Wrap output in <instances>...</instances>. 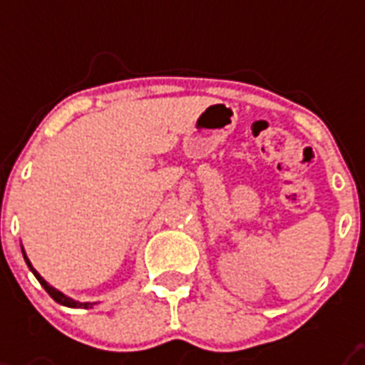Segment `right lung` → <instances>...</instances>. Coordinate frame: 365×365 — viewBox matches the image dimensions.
Listing matches in <instances>:
<instances>
[{
  "mask_svg": "<svg viewBox=\"0 0 365 365\" xmlns=\"http://www.w3.org/2000/svg\"><path fill=\"white\" fill-rule=\"evenodd\" d=\"M22 255H24L26 265L30 267V271L34 272V277H36L37 280H39V284H41L43 288H45V292H47V294L51 295V297H53V299L56 301V303H60V305H64V307H70V309H93V307L96 305V303H81V301L71 299V297H68V295H66V294H62L60 289H56V288H54V286H51V284H48L47 280H45V278H43L41 274H39V272L36 271V269H34V265H31L30 259H28V255H26L24 248H22Z\"/></svg>",
  "mask_w": 365,
  "mask_h": 365,
  "instance_id": "obj_1",
  "label": "right lung"
}]
</instances>
